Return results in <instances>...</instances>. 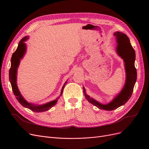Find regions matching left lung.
<instances>
[{
    "mask_svg": "<svg viewBox=\"0 0 149 149\" xmlns=\"http://www.w3.org/2000/svg\"><path fill=\"white\" fill-rule=\"evenodd\" d=\"M114 36L117 38L118 45L117 52L119 56L123 59L125 65V70L126 73V79L125 86L121 91L119 95L115 97L113 101L108 104H102L97 101L93 100L88 95L86 94L85 88L84 87V92L85 98L93 105L100 109H104L106 111H113L121 106H123L127 102L131 97L133 88L137 79V71L134 65L136 59L135 51L133 47L131 46L129 38L126 34L120 32L114 33Z\"/></svg>",
    "mask_w": 149,
    "mask_h": 149,
    "instance_id": "obj_1",
    "label": "left lung"
}]
</instances>
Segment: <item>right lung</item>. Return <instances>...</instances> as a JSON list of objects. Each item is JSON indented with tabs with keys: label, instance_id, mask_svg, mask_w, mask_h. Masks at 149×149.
<instances>
[{
	"label": "right lung",
	"instance_id": "obj_1",
	"mask_svg": "<svg viewBox=\"0 0 149 149\" xmlns=\"http://www.w3.org/2000/svg\"><path fill=\"white\" fill-rule=\"evenodd\" d=\"M27 39V37H25L22 38L19 42L17 49H16V51L12 54V59H11V67L9 70V79L11 83V85H12L14 95L16 96V100H18V101L22 106L26 108L29 109L32 111H34L35 112H45L48 111L49 109H51L53 106H54L55 104H56L58 100L48 102L47 104H43V105L34 106L31 103L27 102L24 100L23 97L20 94L17 85H16V73H17V68L19 65L20 59L23 58L25 53L26 46L25 45L24 42ZM66 82L64 84V85L66 84ZM64 85L63 87L61 92V95H62L63 91L64 88Z\"/></svg>",
	"mask_w": 149,
	"mask_h": 149
}]
</instances>
